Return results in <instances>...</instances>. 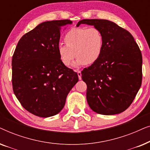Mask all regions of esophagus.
I'll return each mask as SVG.
<instances>
[{
  "label": "esophagus",
  "mask_w": 150,
  "mask_h": 150,
  "mask_svg": "<svg viewBox=\"0 0 150 150\" xmlns=\"http://www.w3.org/2000/svg\"><path fill=\"white\" fill-rule=\"evenodd\" d=\"M77 73H78V76H79V80H81V76H82V74H81V71L80 70H78L77 71Z\"/></svg>",
  "instance_id": "obj_1"
}]
</instances>
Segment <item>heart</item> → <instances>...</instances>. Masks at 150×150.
<instances>
[{
    "label": "heart",
    "mask_w": 150,
    "mask_h": 150,
    "mask_svg": "<svg viewBox=\"0 0 150 150\" xmlns=\"http://www.w3.org/2000/svg\"><path fill=\"white\" fill-rule=\"evenodd\" d=\"M64 44L57 46L59 59L65 66H69L74 58L75 65H90L100 58L103 52L104 37L96 27L73 28L65 34Z\"/></svg>",
    "instance_id": "obj_1"
}]
</instances>
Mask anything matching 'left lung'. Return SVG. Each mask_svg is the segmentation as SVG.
<instances>
[{
  "instance_id": "1",
  "label": "left lung",
  "mask_w": 150,
  "mask_h": 150,
  "mask_svg": "<svg viewBox=\"0 0 150 150\" xmlns=\"http://www.w3.org/2000/svg\"><path fill=\"white\" fill-rule=\"evenodd\" d=\"M104 37L103 52L95 63L82 71L87 84V100L98 114L110 115L126 110L142 82V54L130 33L107 20L85 19Z\"/></svg>"
}]
</instances>
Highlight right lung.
I'll list each match as a JSON object with an SVG mask.
<instances>
[{"label": "right lung", "instance_id": "add662e5", "mask_svg": "<svg viewBox=\"0 0 150 150\" xmlns=\"http://www.w3.org/2000/svg\"><path fill=\"white\" fill-rule=\"evenodd\" d=\"M71 23L69 20L42 22L22 37L14 51V94L21 105L36 116L59 113L79 81L77 73L61 63L57 52L61 30Z\"/></svg>", "mask_w": 150, "mask_h": 150}]
</instances>
